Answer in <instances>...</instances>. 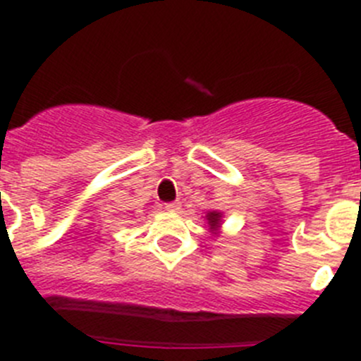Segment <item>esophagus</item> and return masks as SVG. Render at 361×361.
<instances>
[{"label": "esophagus", "mask_w": 361, "mask_h": 361, "mask_svg": "<svg viewBox=\"0 0 361 361\" xmlns=\"http://www.w3.org/2000/svg\"><path fill=\"white\" fill-rule=\"evenodd\" d=\"M164 208L168 209V212H178V209H180V202H178V200H173V202H166Z\"/></svg>", "instance_id": "esophagus-1"}]
</instances>
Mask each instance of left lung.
Returning a JSON list of instances; mask_svg holds the SVG:
<instances>
[{
  "mask_svg": "<svg viewBox=\"0 0 361 361\" xmlns=\"http://www.w3.org/2000/svg\"><path fill=\"white\" fill-rule=\"evenodd\" d=\"M208 220H209V224H212V228H216V226H219L220 215H219V213H209Z\"/></svg>",
  "mask_w": 361,
  "mask_h": 361,
  "instance_id": "obj_1",
  "label": "left lung"
}]
</instances>
